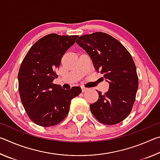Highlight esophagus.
<instances>
[{"label": "esophagus", "instance_id": "34e87169", "mask_svg": "<svg viewBox=\"0 0 160 160\" xmlns=\"http://www.w3.org/2000/svg\"><path fill=\"white\" fill-rule=\"evenodd\" d=\"M81 88H82V92H86L87 90H88V88H85V87H84V86L81 87Z\"/></svg>", "mask_w": 160, "mask_h": 160}]
</instances>
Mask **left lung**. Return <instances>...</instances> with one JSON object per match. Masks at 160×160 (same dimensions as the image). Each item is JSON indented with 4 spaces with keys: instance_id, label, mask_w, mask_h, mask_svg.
<instances>
[{
    "instance_id": "left-lung-1",
    "label": "left lung",
    "mask_w": 160,
    "mask_h": 160,
    "mask_svg": "<svg viewBox=\"0 0 160 160\" xmlns=\"http://www.w3.org/2000/svg\"><path fill=\"white\" fill-rule=\"evenodd\" d=\"M77 44L89 54L96 71L109 84L107 92L90 104L91 112L99 122L114 125L131 112L138 88L136 67L128 51L115 38L104 32L80 37Z\"/></svg>"
}]
</instances>
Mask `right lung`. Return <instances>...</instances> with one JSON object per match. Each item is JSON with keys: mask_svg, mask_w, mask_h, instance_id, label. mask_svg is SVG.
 Instances as JSON below:
<instances>
[{"mask_svg": "<svg viewBox=\"0 0 160 160\" xmlns=\"http://www.w3.org/2000/svg\"><path fill=\"white\" fill-rule=\"evenodd\" d=\"M78 35L50 34L29 48L18 72V90L29 118L43 127L61 122L69 112L71 99L82 92L80 87L64 90L53 84L61 58Z\"/></svg>", "mask_w": 160, "mask_h": 160, "instance_id": "obj_1", "label": "right lung"}]
</instances>
